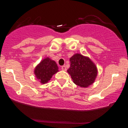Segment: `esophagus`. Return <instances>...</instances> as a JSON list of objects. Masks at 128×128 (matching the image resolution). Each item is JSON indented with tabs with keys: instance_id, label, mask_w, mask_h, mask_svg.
I'll return each mask as SVG.
<instances>
[{
	"instance_id": "esophagus-1",
	"label": "esophagus",
	"mask_w": 128,
	"mask_h": 128,
	"mask_svg": "<svg viewBox=\"0 0 128 128\" xmlns=\"http://www.w3.org/2000/svg\"><path fill=\"white\" fill-rule=\"evenodd\" d=\"M61 69H62V70H64V71H66V70H67V68H66V66H62V67H61Z\"/></svg>"
}]
</instances>
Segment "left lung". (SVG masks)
<instances>
[{
    "label": "left lung",
    "mask_w": 128,
    "mask_h": 128,
    "mask_svg": "<svg viewBox=\"0 0 128 128\" xmlns=\"http://www.w3.org/2000/svg\"><path fill=\"white\" fill-rule=\"evenodd\" d=\"M70 66L67 72L76 85L86 88L94 82L98 69L88 57L76 54L70 58Z\"/></svg>",
    "instance_id": "left-lung-1"
}]
</instances>
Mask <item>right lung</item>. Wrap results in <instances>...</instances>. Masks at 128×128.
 Segmentation results:
<instances>
[{
	"mask_svg": "<svg viewBox=\"0 0 128 128\" xmlns=\"http://www.w3.org/2000/svg\"><path fill=\"white\" fill-rule=\"evenodd\" d=\"M58 72V67L55 61L46 58L36 66L34 74L41 83L45 84L50 80L52 76Z\"/></svg>",
	"mask_w": 128,
	"mask_h": 128,
	"instance_id": "obj_1",
	"label": "right lung"
}]
</instances>
